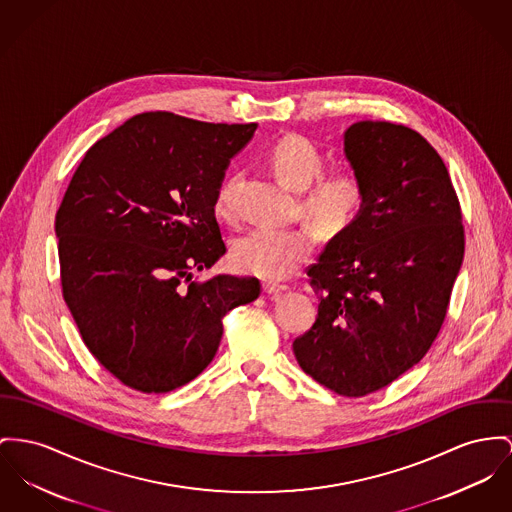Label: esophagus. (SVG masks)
<instances>
[{
    "mask_svg": "<svg viewBox=\"0 0 512 512\" xmlns=\"http://www.w3.org/2000/svg\"><path fill=\"white\" fill-rule=\"evenodd\" d=\"M289 287L287 285H279V283H272V281H266L264 283V291L268 295H279V293H285Z\"/></svg>",
    "mask_w": 512,
    "mask_h": 512,
    "instance_id": "1",
    "label": "esophagus"
}]
</instances>
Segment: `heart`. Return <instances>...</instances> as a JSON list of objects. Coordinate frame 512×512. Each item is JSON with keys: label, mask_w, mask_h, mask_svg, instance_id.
Listing matches in <instances>:
<instances>
[{"label": "heart", "mask_w": 512, "mask_h": 512, "mask_svg": "<svg viewBox=\"0 0 512 512\" xmlns=\"http://www.w3.org/2000/svg\"><path fill=\"white\" fill-rule=\"evenodd\" d=\"M268 161L283 186L305 192L301 209L324 237H338L353 225L365 198L357 172L343 169L317 181L315 178L324 167L322 153L310 139L297 134L281 137L270 149ZM231 192L233 184L219 192L215 205L219 217L231 219L235 215ZM312 250L314 237L307 229L256 227L235 240L233 260L242 272L264 279H283L297 272Z\"/></svg>", "instance_id": "1"}]
</instances>
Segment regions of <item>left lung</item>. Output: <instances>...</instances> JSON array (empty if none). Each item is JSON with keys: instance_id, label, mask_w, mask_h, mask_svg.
Segmentation results:
<instances>
[{"instance_id": "obj_1", "label": "left lung", "mask_w": 512, "mask_h": 512, "mask_svg": "<svg viewBox=\"0 0 512 512\" xmlns=\"http://www.w3.org/2000/svg\"><path fill=\"white\" fill-rule=\"evenodd\" d=\"M343 153L365 198L353 225L308 268L318 316L293 353L316 382L359 398L433 345L462 266L464 227L441 155L415 130L355 122Z\"/></svg>"}]
</instances>
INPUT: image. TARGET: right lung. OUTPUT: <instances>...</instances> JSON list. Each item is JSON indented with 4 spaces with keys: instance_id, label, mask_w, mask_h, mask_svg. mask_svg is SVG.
<instances>
[{
    "instance_id": "add662e5",
    "label": "right lung",
    "mask_w": 512,
    "mask_h": 512,
    "mask_svg": "<svg viewBox=\"0 0 512 512\" xmlns=\"http://www.w3.org/2000/svg\"><path fill=\"white\" fill-rule=\"evenodd\" d=\"M254 132L143 112L97 141L69 182L56 213L64 301L95 359L134 390L194 380L223 316L260 295L256 277L192 281L227 252L215 204Z\"/></svg>"
}]
</instances>
